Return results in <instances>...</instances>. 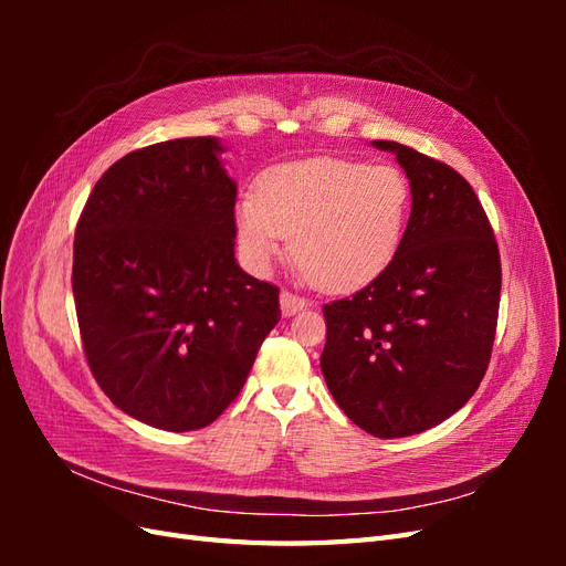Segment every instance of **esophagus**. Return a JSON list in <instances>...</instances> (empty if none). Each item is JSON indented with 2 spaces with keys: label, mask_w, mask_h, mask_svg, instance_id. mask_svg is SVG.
Wrapping results in <instances>:
<instances>
[{
  "label": "esophagus",
  "mask_w": 566,
  "mask_h": 566,
  "mask_svg": "<svg viewBox=\"0 0 566 566\" xmlns=\"http://www.w3.org/2000/svg\"><path fill=\"white\" fill-rule=\"evenodd\" d=\"M304 306H306L304 297L290 293V290H283V293H281V312H283V316H295L297 312L304 310Z\"/></svg>",
  "instance_id": "34e87169"
}]
</instances>
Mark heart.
<instances>
[{
  "mask_svg": "<svg viewBox=\"0 0 566 566\" xmlns=\"http://www.w3.org/2000/svg\"><path fill=\"white\" fill-rule=\"evenodd\" d=\"M410 214V186L394 165L335 158L269 169L256 198L235 208L243 262L266 273L290 238V256L323 290L370 281L397 254Z\"/></svg>",
  "mask_w": 566,
  "mask_h": 566,
  "instance_id": "b5f03b06",
  "label": "heart"
}]
</instances>
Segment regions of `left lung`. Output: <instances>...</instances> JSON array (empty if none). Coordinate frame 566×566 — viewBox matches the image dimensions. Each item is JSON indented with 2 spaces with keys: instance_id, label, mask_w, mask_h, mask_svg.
I'll list each match as a JSON object with an SVG mask.
<instances>
[{
  "instance_id": "8db88e82",
  "label": "left lung",
  "mask_w": 566,
  "mask_h": 566,
  "mask_svg": "<svg viewBox=\"0 0 566 566\" xmlns=\"http://www.w3.org/2000/svg\"><path fill=\"white\" fill-rule=\"evenodd\" d=\"M375 146L406 169L413 208L378 276L323 304L321 370L354 424L399 439L453 416L482 382L499 323L501 254L465 177L403 144Z\"/></svg>"
}]
</instances>
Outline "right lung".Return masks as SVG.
<instances>
[{
	"instance_id": "add662e5",
	"label": "right lung",
	"mask_w": 566,
	"mask_h": 566,
	"mask_svg": "<svg viewBox=\"0 0 566 566\" xmlns=\"http://www.w3.org/2000/svg\"><path fill=\"white\" fill-rule=\"evenodd\" d=\"M214 136L127 153L80 214L73 295L106 397L167 432L214 422L281 321L279 287L238 266L235 181Z\"/></svg>"
}]
</instances>
